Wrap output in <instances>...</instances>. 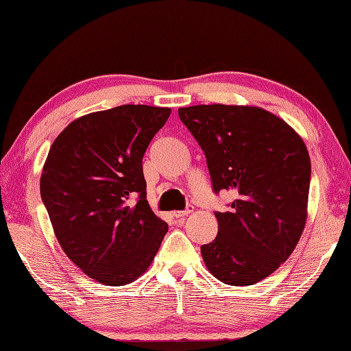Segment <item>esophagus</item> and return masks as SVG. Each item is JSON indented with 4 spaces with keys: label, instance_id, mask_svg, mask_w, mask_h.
Segmentation results:
<instances>
[{
    "label": "esophagus",
    "instance_id": "obj_1",
    "mask_svg": "<svg viewBox=\"0 0 351 351\" xmlns=\"http://www.w3.org/2000/svg\"><path fill=\"white\" fill-rule=\"evenodd\" d=\"M192 212H193L192 207H187L186 210H181V212H171V215H173L175 218H184V217L190 215V213H192Z\"/></svg>",
    "mask_w": 351,
    "mask_h": 351
}]
</instances>
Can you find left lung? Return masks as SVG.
<instances>
[{
    "mask_svg": "<svg viewBox=\"0 0 351 351\" xmlns=\"http://www.w3.org/2000/svg\"><path fill=\"white\" fill-rule=\"evenodd\" d=\"M207 159L213 190L234 195L217 212L218 234L201 255L213 277L232 287L271 276L299 243L308 217L311 161L304 139L254 105H193L178 110Z\"/></svg>",
    "mask_w": 351,
    "mask_h": 351,
    "instance_id": "1",
    "label": "left lung"
}]
</instances>
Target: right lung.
Listing matches in <instances>:
<instances>
[{"mask_svg": "<svg viewBox=\"0 0 351 351\" xmlns=\"http://www.w3.org/2000/svg\"><path fill=\"white\" fill-rule=\"evenodd\" d=\"M170 112L150 105L94 111L71 122L47 153L40 193L52 229L68 258L99 283L138 280L167 234L147 201L142 158Z\"/></svg>", "mask_w": 351, "mask_h": 351, "instance_id": "right-lung-1", "label": "right lung"}]
</instances>
